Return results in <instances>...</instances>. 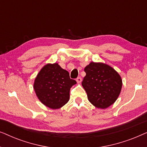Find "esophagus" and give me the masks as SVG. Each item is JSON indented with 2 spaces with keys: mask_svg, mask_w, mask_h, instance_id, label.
Instances as JSON below:
<instances>
[{
  "mask_svg": "<svg viewBox=\"0 0 147 147\" xmlns=\"http://www.w3.org/2000/svg\"><path fill=\"white\" fill-rule=\"evenodd\" d=\"M82 78H80V77H79V78H78L77 79H76V82H77L78 84H80L82 82Z\"/></svg>",
  "mask_w": 147,
  "mask_h": 147,
  "instance_id": "esophagus-1",
  "label": "esophagus"
}]
</instances>
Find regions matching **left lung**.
Returning <instances> with one entry per match:
<instances>
[{
	"label": "left lung",
	"mask_w": 147,
	"mask_h": 147,
	"mask_svg": "<svg viewBox=\"0 0 147 147\" xmlns=\"http://www.w3.org/2000/svg\"><path fill=\"white\" fill-rule=\"evenodd\" d=\"M86 75L82 85L88 99L96 108L105 109L113 104L119 96L122 80L119 74L107 64L90 62L84 68Z\"/></svg>",
	"instance_id": "1"
}]
</instances>
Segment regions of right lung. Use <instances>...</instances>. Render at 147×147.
<instances>
[{"label":"right lung","mask_w":147,"mask_h":147,"mask_svg":"<svg viewBox=\"0 0 147 147\" xmlns=\"http://www.w3.org/2000/svg\"><path fill=\"white\" fill-rule=\"evenodd\" d=\"M77 83L57 63H47L35 78L33 88L38 99L51 109H59L69 100L70 88Z\"/></svg>","instance_id":"obj_1"}]
</instances>
